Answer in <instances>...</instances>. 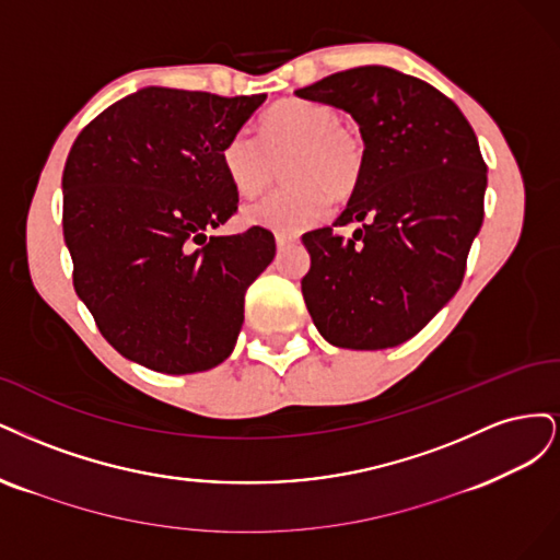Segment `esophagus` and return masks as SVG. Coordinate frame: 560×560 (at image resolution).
Segmentation results:
<instances>
[{
    "label": "esophagus",
    "instance_id": "obj_1",
    "mask_svg": "<svg viewBox=\"0 0 560 560\" xmlns=\"http://www.w3.org/2000/svg\"><path fill=\"white\" fill-rule=\"evenodd\" d=\"M295 240H298L295 234H288V232H277V246H279V248L291 246Z\"/></svg>",
    "mask_w": 560,
    "mask_h": 560
}]
</instances>
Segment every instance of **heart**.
<instances>
[{
    "label": "heart",
    "instance_id": "b5f03b06",
    "mask_svg": "<svg viewBox=\"0 0 560 560\" xmlns=\"http://www.w3.org/2000/svg\"><path fill=\"white\" fill-rule=\"evenodd\" d=\"M260 140L248 132L228 139L221 165L232 188L244 197L262 192L285 160L281 190L244 207L250 225L298 232L323 221L330 211V195L341 200L355 190L363 176L365 143L351 125L341 122L328 104L283 100L260 122Z\"/></svg>",
    "mask_w": 560,
    "mask_h": 560
}]
</instances>
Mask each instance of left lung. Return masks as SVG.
Wrapping results in <instances>:
<instances>
[{
    "label": "left lung",
    "mask_w": 560,
    "mask_h": 560,
    "mask_svg": "<svg viewBox=\"0 0 560 560\" xmlns=\"http://www.w3.org/2000/svg\"><path fill=\"white\" fill-rule=\"evenodd\" d=\"M345 109L365 143L363 176L332 228L302 234L312 267L302 295L332 347H398L460 288L483 221L486 162L470 122L430 83L390 67H355L295 90Z\"/></svg>",
    "instance_id": "left-lung-1"
}]
</instances>
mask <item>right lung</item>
I'll return each instance as SVG.
<instances>
[{
	"instance_id": "obj_1",
	"label": "right lung",
	"mask_w": 560,
	"mask_h": 560,
	"mask_svg": "<svg viewBox=\"0 0 560 560\" xmlns=\"http://www.w3.org/2000/svg\"><path fill=\"white\" fill-rule=\"evenodd\" d=\"M267 95L149 85L88 122L62 172V230L77 295L128 360L205 372L232 353L244 295L275 234L209 237L237 211L221 153Z\"/></svg>"
}]
</instances>
